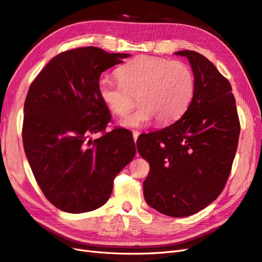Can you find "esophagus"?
Returning <instances> with one entry per match:
<instances>
[{
  "label": "esophagus",
  "mask_w": 262,
  "mask_h": 262,
  "mask_svg": "<svg viewBox=\"0 0 262 262\" xmlns=\"http://www.w3.org/2000/svg\"><path fill=\"white\" fill-rule=\"evenodd\" d=\"M138 136H139V133L137 130H133V138H134V142H135V143H136Z\"/></svg>",
  "instance_id": "esophagus-1"
}]
</instances>
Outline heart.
Segmentation results:
<instances>
[{
	"label": "heart",
	"instance_id": "b5f03b06",
	"mask_svg": "<svg viewBox=\"0 0 262 262\" xmlns=\"http://www.w3.org/2000/svg\"><path fill=\"white\" fill-rule=\"evenodd\" d=\"M118 80L102 78L98 92L105 105L125 116L138 103L140 108L124 120L140 126L151 118L159 125L175 122L191 102L195 77L188 64L154 56H137L116 71Z\"/></svg>",
	"mask_w": 262,
	"mask_h": 262
}]
</instances>
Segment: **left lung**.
Returning a JSON list of instances; mask_svg holds the SVG:
<instances>
[{"instance_id": "8db88e82", "label": "left lung", "mask_w": 262, "mask_h": 262, "mask_svg": "<svg viewBox=\"0 0 262 262\" xmlns=\"http://www.w3.org/2000/svg\"><path fill=\"white\" fill-rule=\"evenodd\" d=\"M175 54L186 56L191 65V102L177 122L143 134L136 144L150 167L144 182L146 203L167 216L187 217L224 190L237 151L240 122L231 85L216 66L195 51Z\"/></svg>"}]
</instances>
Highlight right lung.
Segmentation results:
<instances>
[{
	"label": "right lung",
	"instance_id": "obj_1",
	"mask_svg": "<svg viewBox=\"0 0 262 262\" xmlns=\"http://www.w3.org/2000/svg\"><path fill=\"white\" fill-rule=\"evenodd\" d=\"M129 54L87 46L59 53L33 80L24 103L23 146L36 183L58 209L103 206L117 173L132 162L128 130L105 133L110 110L98 92L100 74ZM102 136L92 141L94 133Z\"/></svg>",
	"mask_w": 262,
	"mask_h": 262
}]
</instances>
